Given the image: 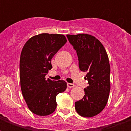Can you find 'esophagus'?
I'll return each instance as SVG.
<instances>
[{
    "label": "esophagus",
    "instance_id": "1",
    "mask_svg": "<svg viewBox=\"0 0 131 131\" xmlns=\"http://www.w3.org/2000/svg\"><path fill=\"white\" fill-rule=\"evenodd\" d=\"M67 86L69 88H73L75 86V85H74L73 84H71V83H68L67 84Z\"/></svg>",
    "mask_w": 131,
    "mask_h": 131
}]
</instances>
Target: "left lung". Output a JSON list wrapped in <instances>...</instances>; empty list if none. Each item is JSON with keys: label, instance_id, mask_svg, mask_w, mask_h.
I'll list each match as a JSON object with an SVG mask.
<instances>
[{"label": "left lung", "instance_id": "left-lung-1", "mask_svg": "<svg viewBox=\"0 0 131 131\" xmlns=\"http://www.w3.org/2000/svg\"><path fill=\"white\" fill-rule=\"evenodd\" d=\"M77 51L79 67L86 72L89 86L84 89L83 99L75 102V110L82 117L90 118L103 110L110 92V64L103 44L88 34L67 35Z\"/></svg>", "mask_w": 131, "mask_h": 131}]
</instances>
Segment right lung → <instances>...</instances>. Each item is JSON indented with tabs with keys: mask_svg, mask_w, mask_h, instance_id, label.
<instances>
[{
	"mask_svg": "<svg viewBox=\"0 0 131 131\" xmlns=\"http://www.w3.org/2000/svg\"><path fill=\"white\" fill-rule=\"evenodd\" d=\"M67 41L63 35L42 33L30 38L22 48L19 61L21 92L28 107L36 115L52 114L57 107L56 96L67 89L64 80H45L52 68V58Z\"/></svg>",
	"mask_w": 131,
	"mask_h": 131,
	"instance_id": "1",
	"label": "right lung"
}]
</instances>
